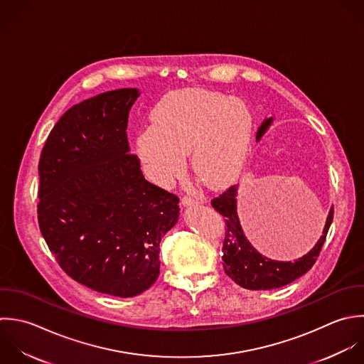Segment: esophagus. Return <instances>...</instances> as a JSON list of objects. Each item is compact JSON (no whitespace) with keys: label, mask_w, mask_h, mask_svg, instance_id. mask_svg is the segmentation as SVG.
Returning a JSON list of instances; mask_svg holds the SVG:
<instances>
[{"label":"esophagus","mask_w":364,"mask_h":364,"mask_svg":"<svg viewBox=\"0 0 364 364\" xmlns=\"http://www.w3.org/2000/svg\"><path fill=\"white\" fill-rule=\"evenodd\" d=\"M200 198L198 197H191V196H183L181 198V204L183 205H193V204H198Z\"/></svg>","instance_id":"1"}]
</instances>
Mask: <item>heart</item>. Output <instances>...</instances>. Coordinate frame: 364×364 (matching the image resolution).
<instances>
[{"instance_id": "heart-1", "label": "heart", "mask_w": 364, "mask_h": 364, "mask_svg": "<svg viewBox=\"0 0 364 364\" xmlns=\"http://www.w3.org/2000/svg\"><path fill=\"white\" fill-rule=\"evenodd\" d=\"M254 117L240 97L201 89L174 92L153 112V127L137 139V153L156 180L183 167L190 151L194 173L211 187L231 183L242 168Z\"/></svg>"}]
</instances>
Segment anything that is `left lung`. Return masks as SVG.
<instances>
[{
  "instance_id": "obj_1",
  "label": "left lung",
  "mask_w": 364,
  "mask_h": 364,
  "mask_svg": "<svg viewBox=\"0 0 364 364\" xmlns=\"http://www.w3.org/2000/svg\"><path fill=\"white\" fill-rule=\"evenodd\" d=\"M272 123L267 119L257 132L259 140ZM237 186H231L223 194L211 200V205L225 218V237L223 244V267L225 274L240 287L251 291H268L285 287L305 275L316 262L325 244L333 220V207L329 211L323 234L315 247L296 261H275L262 255V250L254 247L245 237L237 214ZM288 221H285L287 224ZM296 223V221H295ZM294 224V221L291 223ZM314 245V244H312Z\"/></svg>"
}]
</instances>
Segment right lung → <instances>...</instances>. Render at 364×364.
Masks as SVG:
<instances>
[{
	"label": "right lung",
	"instance_id": "right-lung-1",
	"mask_svg": "<svg viewBox=\"0 0 364 364\" xmlns=\"http://www.w3.org/2000/svg\"><path fill=\"white\" fill-rule=\"evenodd\" d=\"M134 87L72 106L50 130L38 171V224L59 267L100 294L130 298L160 272V241L178 197L151 183L127 140Z\"/></svg>",
	"mask_w": 364,
	"mask_h": 364
}]
</instances>
